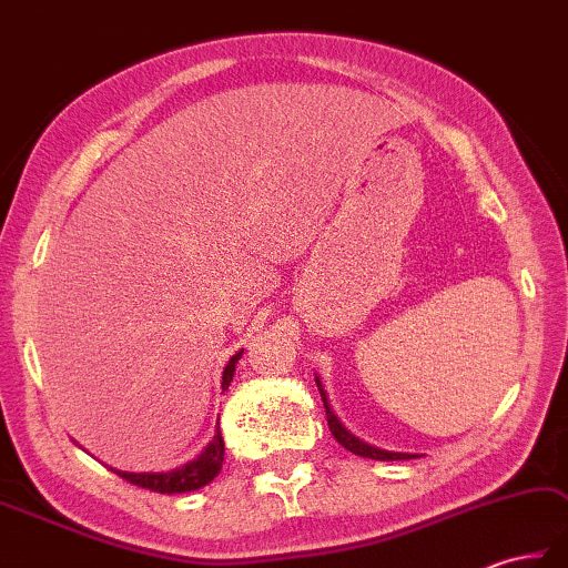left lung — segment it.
<instances>
[{"mask_svg":"<svg viewBox=\"0 0 568 568\" xmlns=\"http://www.w3.org/2000/svg\"><path fill=\"white\" fill-rule=\"evenodd\" d=\"M316 384H318V390H321V398H323V406H325L327 425H331V433H333V437L337 439L339 445L352 452V455H359V457H367V459H379V462H398V459H418L420 457V455H408V452H388V449H382V447H374L369 443H364V439H359L357 435H352L347 427L339 423L337 415H335L331 400H327V390L323 388V382H321L318 374H316Z\"/></svg>","mask_w":568,"mask_h":568,"instance_id":"left-lung-1","label":"left lung"}]
</instances>
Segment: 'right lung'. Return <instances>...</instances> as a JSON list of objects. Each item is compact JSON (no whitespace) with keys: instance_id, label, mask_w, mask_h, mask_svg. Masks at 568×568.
Segmentation results:
<instances>
[{"instance_id":"1","label":"right lung","mask_w":568,"mask_h":568,"mask_svg":"<svg viewBox=\"0 0 568 568\" xmlns=\"http://www.w3.org/2000/svg\"><path fill=\"white\" fill-rule=\"evenodd\" d=\"M243 357V349H237L235 355L229 359L221 376V390H229L233 374H235V364ZM223 455H225V445H223V435L221 427H216V435L211 437V443L201 449V455H196L192 462H186L178 469L170 471H119L111 469L113 474H119L125 481H131L133 486H141L148 490H155V494H186V490H196L201 486L211 484L213 478L219 476L221 466H223Z\"/></svg>"}]
</instances>
